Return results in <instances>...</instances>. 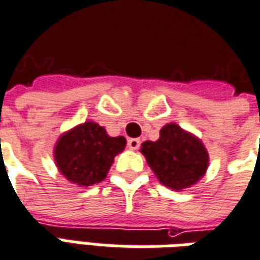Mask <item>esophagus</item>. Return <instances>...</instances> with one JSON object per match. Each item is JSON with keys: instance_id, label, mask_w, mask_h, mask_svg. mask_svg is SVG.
<instances>
[{"instance_id": "1", "label": "esophagus", "mask_w": 260, "mask_h": 260, "mask_svg": "<svg viewBox=\"0 0 260 260\" xmlns=\"http://www.w3.org/2000/svg\"><path fill=\"white\" fill-rule=\"evenodd\" d=\"M139 146H141V141L138 138H131V139H128V148L131 150H136V149H139Z\"/></svg>"}]
</instances>
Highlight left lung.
I'll return each instance as SVG.
<instances>
[{"instance_id":"obj_1","label":"left lung","mask_w":260,"mask_h":260,"mask_svg":"<svg viewBox=\"0 0 260 260\" xmlns=\"http://www.w3.org/2000/svg\"><path fill=\"white\" fill-rule=\"evenodd\" d=\"M159 139L141 146L149 168L163 186L181 191L194 186L206 174L210 163L204 143L174 122L160 129Z\"/></svg>"}]
</instances>
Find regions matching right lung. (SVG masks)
I'll list each match as a JSON object with an SVG mask.
<instances>
[{"instance_id": "right-lung-1", "label": "right lung", "mask_w": 260, "mask_h": 260, "mask_svg": "<svg viewBox=\"0 0 260 260\" xmlns=\"http://www.w3.org/2000/svg\"><path fill=\"white\" fill-rule=\"evenodd\" d=\"M124 136H110L94 121H86L61 134L54 145L56 168L67 180L80 187L103 181L114 157L125 149Z\"/></svg>"}]
</instances>
